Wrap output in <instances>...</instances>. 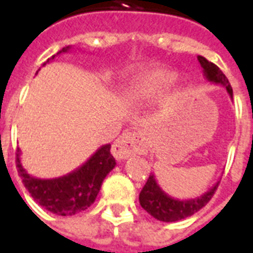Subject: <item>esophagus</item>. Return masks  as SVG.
Listing matches in <instances>:
<instances>
[{"label": "esophagus", "instance_id": "34e87169", "mask_svg": "<svg viewBox=\"0 0 253 253\" xmlns=\"http://www.w3.org/2000/svg\"><path fill=\"white\" fill-rule=\"evenodd\" d=\"M111 153L116 160H126L135 154H146L148 142L145 134L141 130L125 132L114 142Z\"/></svg>", "mask_w": 253, "mask_h": 253}]
</instances>
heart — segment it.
I'll return each mask as SVG.
<instances>
[{
    "instance_id": "heart-1",
    "label": "heart",
    "mask_w": 253,
    "mask_h": 253,
    "mask_svg": "<svg viewBox=\"0 0 253 253\" xmlns=\"http://www.w3.org/2000/svg\"><path fill=\"white\" fill-rule=\"evenodd\" d=\"M177 74L168 70H153L143 74L128 89L132 100H146L160 96L170 89L177 81Z\"/></svg>"
}]
</instances>
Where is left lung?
I'll list each match as a JSON object with an SVG mask.
<instances>
[{
	"label": "left lung",
	"instance_id": "1",
	"mask_svg": "<svg viewBox=\"0 0 253 253\" xmlns=\"http://www.w3.org/2000/svg\"><path fill=\"white\" fill-rule=\"evenodd\" d=\"M198 61L201 63L203 76L206 77L207 81L215 85H222L223 88L226 89L229 96L233 99V89L230 86L226 76L219 70V67L212 62H209L206 58L201 55L198 57ZM218 183L219 181H217L203 195L194 198V199H181L180 201V199L172 198L165 191H163V188L156 180V176L152 173L139 194V203L142 209H145L156 219L163 221V222H175V221H180L183 218L190 217L196 211H199L202 207L206 206L207 202L214 195V191L217 190Z\"/></svg>",
	"mask_w": 253,
	"mask_h": 253
}]
</instances>
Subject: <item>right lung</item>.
Returning a JSON list of instances; mask_svg holds the SVG:
<instances>
[{"label":"right lung","mask_w":253,"mask_h":253,"mask_svg":"<svg viewBox=\"0 0 253 253\" xmlns=\"http://www.w3.org/2000/svg\"><path fill=\"white\" fill-rule=\"evenodd\" d=\"M70 48V46L63 47L57 55L67 52ZM57 55L48 58L43 66ZM110 149V143L103 145L77 169L55 179H38L31 176L21 165L20 149L16 153V164L24 187L41 206L57 215H74L93 203L105 176L115 168L116 161Z\"/></svg>","instance_id":"add662e5"}]
</instances>
